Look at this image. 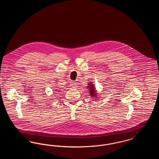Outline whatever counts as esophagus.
Listing matches in <instances>:
<instances>
[{
	"mask_svg": "<svg viewBox=\"0 0 159 159\" xmlns=\"http://www.w3.org/2000/svg\"><path fill=\"white\" fill-rule=\"evenodd\" d=\"M77 83H76V82H72V86H73V88H77Z\"/></svg>",
	"mask_w": 159,
	"mask_h": 159,
	"instance_id": "obj_1",
	"label": "esophagus"
}]
</instances>
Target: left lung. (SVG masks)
<instances>
[{
  "label": "left lung",
  "mask_w": 159,
  "mask_h": 159,
  "mask_svg": "<svg viewBox=\"0 0 159 159\" xmlns=\"http://www.w3.org/2000/svg\"><path fill=\"white\" fill-rule=\"evenodd\" d=\"M88 86H87V88L89 89V95L91 96V97L92 98H95V99H97V98H98L97 96H98V93H97V90L93 85V84L92 82H89L88 84Z\"/></svg>",
  "instance_id": "obj_1"
}]
</instances>
